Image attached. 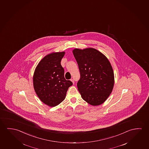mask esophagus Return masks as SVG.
<instances>
[{
    "instance_id": "1",
    "label": "esophagus",
    "mask_w": 149,
    "mask_h": 149,
    "mask_svg": "<svg viewBox=\"0 0 149 149\" xmlns=\"http://www.w3.org/2000/svg\"><path fill=\"white\" fill-rule=\"evenodd\" d=\"M71 81H72V83H73V84L74 83V80L73 79H72V78L71 79Z\"/></svg>"
}]
</instances>
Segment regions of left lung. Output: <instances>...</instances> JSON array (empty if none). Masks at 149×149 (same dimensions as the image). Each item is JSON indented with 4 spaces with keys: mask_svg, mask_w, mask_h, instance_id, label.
Instances as JSON below:
<instances>
[{
    "mask_svg": "<svg viewBox=\"0 0 149 149\" xmlns=\"http://www.w3.org/2000/svg\"><path fill=\"white\" fill-rule=\"evenodd\" d=\"M73 53L80 72L77 86L81 97L91 105H101L110 95L114 85L110 62L94 48H76Z\"/></svg>",
    "mask_w": 149,
    "mask_h": 149,
    "instance_id": "left-lung-1",
    "label": "left lung"
}]
</instances>
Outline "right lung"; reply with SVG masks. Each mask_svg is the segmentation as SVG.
<instances>
[{"label":"right lung","instance_id":"right-lung-1","mask_svg":"<svg viewBox=\"0 0 149 149\" xmlns=\"http://www.w3.org/2000/svg\"><path fill=\"white\" fill-rule=\"evenodd\" d=\"M65 52L47 55L39 62L33 77L36 94L43 103L54 107L64 100L68 88L73 85L64 76L61 61Z\"/></svg>","mask_w":149,"mask_h":149}]
</instances>
